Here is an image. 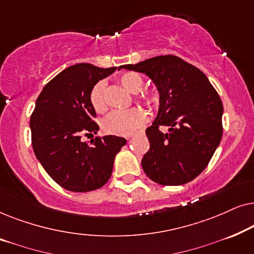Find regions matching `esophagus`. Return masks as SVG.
Listing matches in <instances>:
<instances>
[{"label": "esophagus", "instance_id": "1", "mask_svg": "<svg viewBox=\"0 0 254 254\" xmlns=\"http://www.w3.org/2000/svg\"><path fill=\"white\" fill-rule=\"evenodd\" d=\"M131 137V135H129V136H127V138H130Z\"/></svg>", "mask_w": 254, "mask_h": 254}]
</instances>
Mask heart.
Segmentation results:
<instances>
[{"label": "heart", "instance_id": "b5f03b06", "mask_svg": "<svg viewBox=\"0 0 254 254\" xmlns=\"http://www.w3.org/2000/svg\"><path fill=\"white\" fill-rule=\"evenodd\" d=\"M120 84L131 93L141 91L144 81L137 72H125L119 77ZM106 84L104 81L97 82L90 91V103L96 112L102 113L106 110ZM137 98L150 109H157L159 105V93L157 91H143L138 93ZM148 116L140 107L129 110H117L104 118L103 129L109 134L130 135L147 123Z\"/></svg>", "mask_w": 254, "mask_h": 254}]
</instances>
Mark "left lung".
Wrapping results in <instances>:
<instances>
[{"label": "left lung", "instance_id": "8db88e82", "mask_svg": "<svg viewBox=\"0 0 254 254\" xmlns=\"http://www.w3.org/2000/svg\"><path fill=\"white\" fill-rule=\"evenodd\" d=\"M125 69L143 72L159 92L157 117L145 129L150 149L142 168L159 185H183L206 169L220 144L223 104L200 69L176 55H161ZM169 129L163 133L159 127Z\"/></svg>", "mask_w": 254, "mask_h": 254}]
</instances>
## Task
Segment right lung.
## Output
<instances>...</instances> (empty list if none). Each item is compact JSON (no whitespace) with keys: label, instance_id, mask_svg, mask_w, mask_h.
<instances>
[{"label":"right lung","instance_id":"1","mask_svg":"<svg viewBox=\"0 0 254 254\" xmlns=\"http://www.w3.org/2000/svg\"><path fill=\"white\" fill-rule=\"evenodd\" d=\"M123 68L77 64L44 86L30 119L36 157L52 179L71 192H90L105 185L116 155L126 144L116 135L96 136L88 144L83 135L97 134L96 111L90 91L100 79Z\"/></svg>","mask_w":254,"mask_h":254}]
</instances>
